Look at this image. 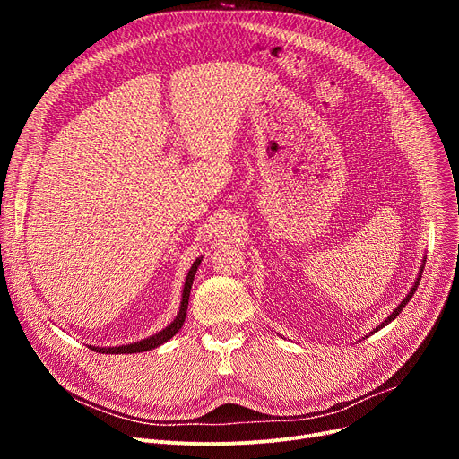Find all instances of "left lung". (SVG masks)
Wrapping results in <instances>:
<instances>
[{
  "instance_id": "obj_1",
  "label": "left lung",
  "mask_w": 459,
  "mask_h": 459,
  "mask_svg": "<svg viewBox=\"0 0 459 459\" xmlns=\"http://www.w3.org/2000/svg\"><path fill=\"white\" fill-rule=\"evenodd\" d=\"M424 264H426V260H422V266H420V272H419V275H417V281H415L413 288H411V290H409V294H407V296H405V298L402 299V303H400V305H398V307H396V308L393 310V315H389V316H387V320H383V322H381V324H379V325H377V327H376L374 331H370V334H372V333H376V331H379V329H383V327H385V325H387V324H391V322H393V320H394V318H396V316L400 315V312L403 310V307L407 305V301L413 298V294L417 292V286H419V282H420L422 272H424Z\"/></svg>"
}]
</instances>
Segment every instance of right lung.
<instances>
[{
  "label": "right lung",
  "instance_id": "obj_1",
  "mask_svg": "<svg viewBox=\"0 0 459 459\" xmlns=\"http://www.w3.org/2000/svg\"><path fill=\"white\" fill-rule=\"evenodd\" d=\"M201 260L203 256H199L195 262L191 264V268L187 272V277H186V282H184V290H182V301H180V308H178V315L177 318L169 324L165 329L158 331L156 334L149 336V339H143V341H137L134 344H125V346H115V348H100V346H89L91 350H94L96 353H111V355H118V353H139V351H149V350H154L161 344H165L169 339H173V336L182 329L184 322H186V312H187V301H189V292H191V284H193V279H195V273L201 266Z\"/></svg>",
  "mask_w": 459,
  "mask_h": 459
}]
</instances>
